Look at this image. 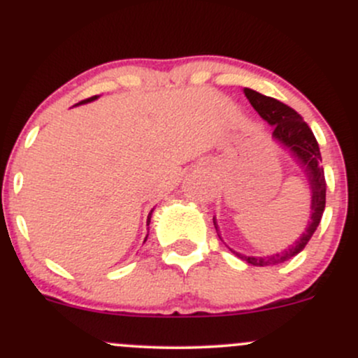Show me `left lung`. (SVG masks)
<instances>
[{
	"instance_id": "left-lung-1",
	"label": "left lung",
	"mask_w": 358,
	"mask_h": 358,
	"mask_svg": "<svg viewBox=\"0 0 358 358\" xmlns=\"http://www.w3.org/2000/svg\"><path fill=\"white\" fill-rule=\"evenodd\" d=\"M247 99L250 101V104L254 106V110L261 115L262 120L269 123L273 127V138L276 142H280L283 148H287L292 156L295 157L296 163L300 164L303 169V173L307 175L308 187H310V221H308V227L306 231L302 233L299 240H296L293 245L285 248L283 252H278L274 255H268V257H254V255H243L238 254L235 250H229L233 254L238 255L240 259L248 262L252 266H276L281 262L288 261V259L295 257L296 254L306 248L308 240L312 238L314 231L317 229L319 223H321L322 213L326 208V180H324V169H322L321 163V150H319V144L315 141L314 134L308 129V125L303 122L302 116L299 115L295 110L287 106V104L280 103L278 99L273 97L262 96V94L255 92L252 89H243ZM214 228H216L217 236L221 238L220 229H217L216 217H213ZM223 240V238H221Z\"/></svg>"
}]
</instances>
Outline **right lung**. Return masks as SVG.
I'll list each match as a JSON object with an SVG mask.
<instances>
[{
  "instance_id": "obj_1",
  "label": "right lung",
  "mask_w": 358,
  "mask_h": 358,
  "mask_svg": "<svg viewBox=\"0 0 358 358\" xmlns=\"http://www.w3.org/2000/svg\"><path fill=\"white\" fill-rule=\"evenodd\" d=\"M94 99H97V96H92V97H89V99H85V101H80V103H78V104H85V103H90V101H94ZM150 213H152V210H150ZM149 220H150V214H149Z\"/></svg>"
}]
</instances>
